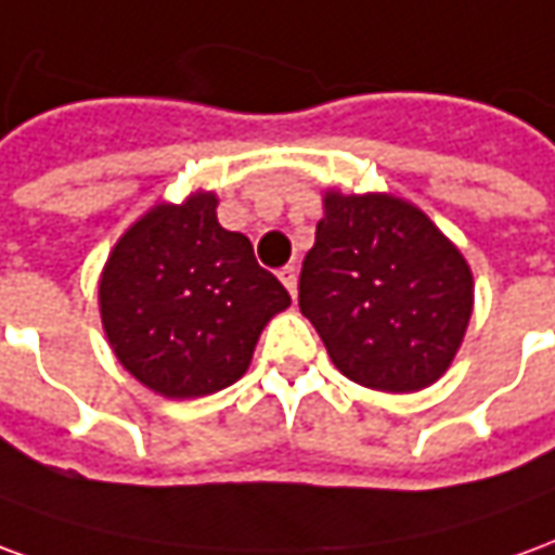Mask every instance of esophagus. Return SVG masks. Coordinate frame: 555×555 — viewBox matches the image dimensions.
Here are the masks:
<instances>
[{"mask_svg": "<svg viewBox=\"0 0 555 555\" xmlns=\"http://www.w3.org/2000/svg\"><path fill=\"white\" fill-rule=\"evenodd\" d=\"M278 278H281V284L289 289V296L296 298V286H298V271L296 266H284V269L278 271Z\"/></svg>", "mask_w": 555, "mask_h": 555, "instance_id": "esophagus-1", "label": "esophagus"}]
</instances>
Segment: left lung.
I'll return each instance as SVG.
<instances>
[{
  "label": "left lung",
  "mask_w": 555,
  "mask_h": 555,
  "mask_svg": "<svg viewBox=\"0 0 555 555\" xmlns=\"http://www.w3.org/2000/svg\"><path fill=\"white\" fill-rule=\"evenodd\" d=\"M301 262L298 308L334 367L376 391H422L457 356L473 271L422 208L391 194L328 191Z\"/></svg>",
  "instance_id": "1"
}]
</instances>
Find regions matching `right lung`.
Returning a JSON list of instances; mask_svg holds the SVG:
<instances>
[{
    "label": "right lung",
    "mask_w": 555,
    "mask_h": 555,
    "mask_svg": "<svg viewBox=\"0 0 555 555\" xmlns=\"http://www.w3.org/2000/svg\"><path fill=\"white\" fill-rule=\"evenodd\" d=\"M218 196L160 203L121 235L101 271V322L121 367L164 397L233 385L266 322L289 308L247 235L218 223Z\"/></svg>",
    "instance_id": "right-lung-1"
}]
</instances>
